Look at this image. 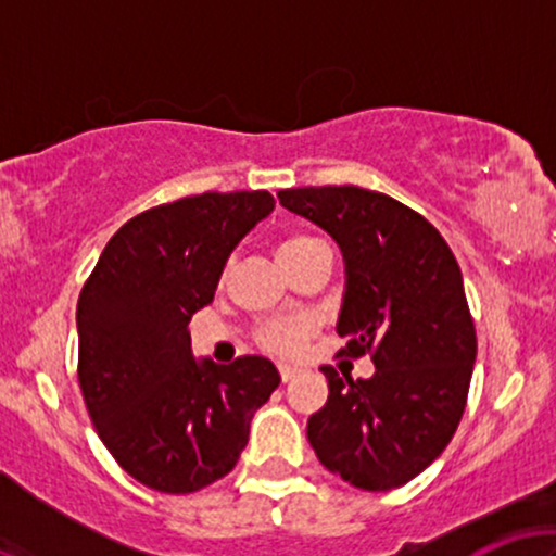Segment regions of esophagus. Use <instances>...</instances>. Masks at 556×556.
<instances>
[{
  "label": "esophagus",
  "instance_id": "esophagus-1",
  "mask_svg": "<svg viewBox=\"0 0 556 556\" xmlns=\"http://www.w3.org/2000/svg\"><path fill=\"white\" fill-rule=\"evenodd\" d=\"M298 374H300L298 366H287V363L279 366V379H282V381H292Z\"/></svg>",
  "mask_w": 556,
  "mask_h": 556
}]
</instances>
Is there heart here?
<instances>
[{
	"mask_svg": "<svg viewBox=\"0 0 556 556\" xmlns=\"http://www.w3.org/2000/svg\"><path fill=\"white\" fill-rule=\"evenodd\" d=\"M318 242L316 238H305V235H292L279 242V261L295 258L300 251H305L308 245ZM316 324L311 318H277L269 321L258 331V344L271 355H282V358H292V355L303 353V348L308 344L311 334H314Z\"/></svg>",
	"mask_w": 556,
	"mask_h": 556,
	"instance_id": "obj_1",
	"label": "heart"
}]
</instances>
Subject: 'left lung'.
I'll list each match as a JSON object with an SVG mask.
<instances>
[{"label":"left lung","instance_id":"left-lung-1","mask_svg":"<svg viewBox=\"0 0 556 556\" xmlns=\"http://www.w3.org/2000/svg\"><path fill=\"white\" fill-rule=\"evenodd\" d=\"M287 212L340 245L342 355H371V379L321 366L329 397L308 418L327 470L363 491L424 473L455 437L476 363L463 274L439 229L405 203L358 185L279 190Z\"/></svg>","mask_w":556,"mask_h":556}]
</instances>
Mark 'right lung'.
Segmentation results:
<instances>
[{
  "mask_svg": "<svg viewBox=\"0 0 556 556\" xmlns=\"http://www.w3.org/2000/svg\"><path fill=\"white\" fill-rule=\"evenodd\" d=\"M274 212L266 190L201 193L132 216L78 298V379L101 442L143 486L190 494L225 478L279 387L269 358H193L188 324L229 253Z\"/></svg>",
  "mask_w": 556,
  "mask_h": 556,
  "instance_id": "obj_1",
  "label": "right lung"
}]
</instances>
